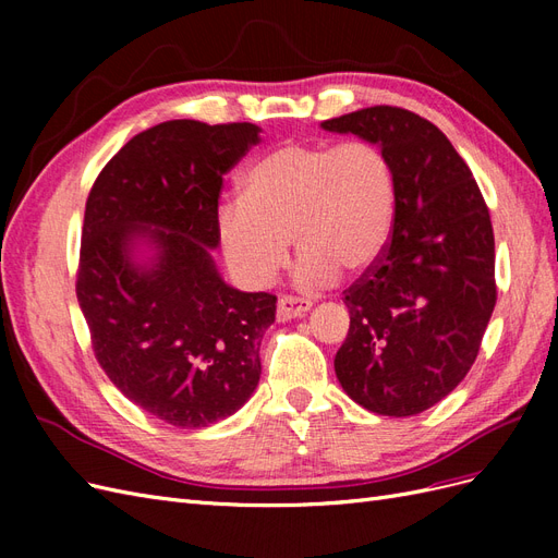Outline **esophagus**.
I'll list each match as a JSON object with an SVG mask.
<instances>
[{
  "label": "esophagus",
  "instance_id": "1",
  "mask_svg": "<svg viewBox=\"0 0 558 558\" xmlns=\"http://www.w3.org/2000/svg\"><path fill=\"white\" fill-rule=\"evenodd\" d=\"M310 310H312V300L295 298V295H281L279 305H277V316H279V320H289V318L302 316Z\"/></svg>",
  "mask_w": 558,
  "mask_h": 558
}]
</instances>
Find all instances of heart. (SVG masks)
Masks as SVG:
<instances>
[{
    "label": "heart",
    "instance_id": "heart-1",
    "mask_svg": "<svg viewBox=\"0 0 558 558\" xmlns=\"http://www.w3.org/2000/svg\"><path fill=\"white\" fill-rule=\"evenodd\" d=\"M396 170L367 140L286 142L244 174L240 197L216 209V238L230 272L265 289L289 263L291 234L302 251L298 277L330 283L379 260L396 221Z\"/></svg>",
    "mask_w": 558,
    "mask_h": 558
}]
</instances>
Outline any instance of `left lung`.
I'll return each instance as SVG.
<instances>
[{"label":"left lung","instance_id":"1","mask_svg":"<svg viewBox=\"0 0 558 558\" xmlns=\"http://www.w3.org/2000/svg\"><path fill=\"white\" fill-rule=\"evenodd\" d=\"M320 125L379 144L398 189L388 246L344 291L335 375L365 410L412 416L449 396L480 353L498 298L492 216L465 160L418 113L379 105Z\"/></svg>","mask_w":558,"mask_h":558}]
</instances>
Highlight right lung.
Instances as JSON below:
<instances>
[{
	"label": "right lung",
	"mask_w": 558,
	"mask_h": 558,
	"mask_svg": "<svg viewBox=\"0 0 558 558\" xmlns=\"http://www.w3.org/2000/svg\"><path fill=\"white\" fill-rule=\"evenodd\" d=\"M258 125L167 121L132 137L95 179L83 216L76 298L99 367L125 398L179 428L238 412L260 379L277 295L242 293L216 272L223 177ZM159 248L137 268L129 248Z\"/></svg>",
	"instance_id": "1"
}]
</instances>
